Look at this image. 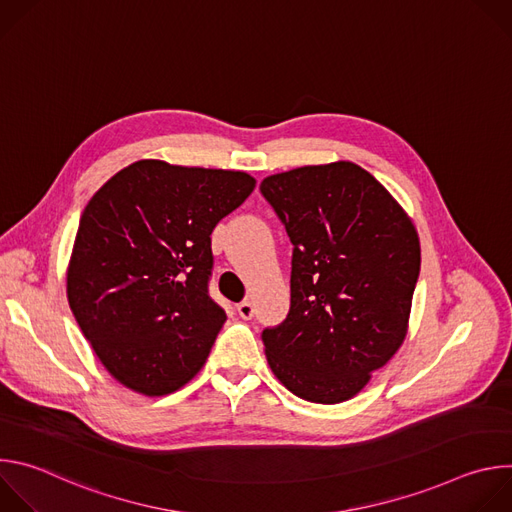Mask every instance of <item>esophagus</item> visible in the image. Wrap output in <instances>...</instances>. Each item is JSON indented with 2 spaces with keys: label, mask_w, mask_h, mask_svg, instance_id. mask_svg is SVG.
<instances>
[{
  "label": "esophagus",
  "mask_w": 512,
  "mask_h": 512,
  "mask_svg": "<svg viewBox=\"0 0 512 512\" xmlns=\"http://www.w3.org/2000/svg\"><path fill=\"white\" fill-rule=\"evenodd\" d=\"M237 312H239V316H241V318L251 320V318H253V314H255V308H253V304H251L249 300H245V302H241V304L237 306Z\"/></svg>",
  "instance_id": "1"
}]
</instances>
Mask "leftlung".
Segmentation results:
<instances>
[{"mask_svg": "<svg viewBox=\"0 0 512 512\" xmlns=\"http://www.w3.org/2000/svg\"><path fill=\"white\" fill-rule=\"evenodd\" d=\"M259 190L294 245L289 312L261 332L267 362L294 395L342 403L405 338L421 267L415 227L352 162L275 174Z\"/></svg>", "mask_w": 512, "mask_h": 512, "instance_id": "1", "label": "left lung"}]
</instances>
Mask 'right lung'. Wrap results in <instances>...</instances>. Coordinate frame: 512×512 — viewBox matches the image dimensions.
<instances>
[{
	"label": "right lung",
	"mask_w": 512,
	"mask_h": 512,
	"mask_svg": "<svg viewBox=\"0 0 512 512\" xmlns=\"http://www.w3.org/2000/svg\"><path fill=\"white\" fill-rule=\"evenodd\" d=\"M245 172L141 160L89 200L66 294L105 369L143 395H168L200 369L227 320L208 294L210 235L253 192Z\"/></svg>",
	"instance_id": "1"
}]
</instances>
